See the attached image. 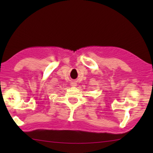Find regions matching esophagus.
Wrapping results in <instances>:
<instances>
[{
  "instance_id": "esophagus-1",
  "label": "esophagus",
  "mask_w": 153,
  "mask_h": 153,
  "mask_svg": "<svg viewBox=\"0 0 153 153\" xmlns=\"http://www.w3.org/2000/svg\"><path fill=\"white\" fill-rule=\"evenodd\" d=\"M71 86L73 87H76L77 86V83L76 82H71Z\"/></svg>"
}]
</instances>
